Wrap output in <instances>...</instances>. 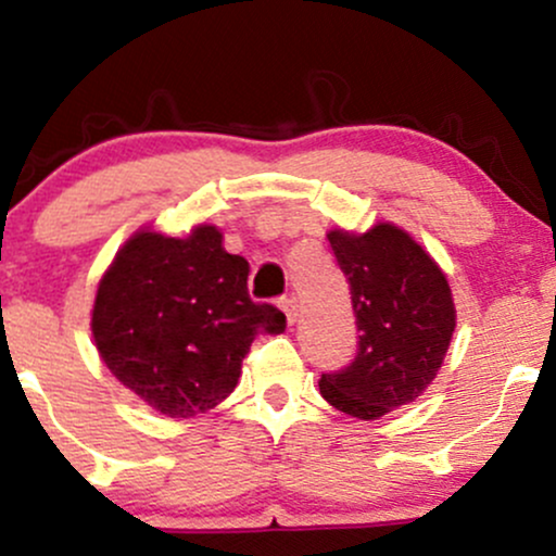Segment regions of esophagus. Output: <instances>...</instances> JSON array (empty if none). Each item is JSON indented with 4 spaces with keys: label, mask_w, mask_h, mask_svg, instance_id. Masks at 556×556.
<instances>
[{
    "label": "esophagus",
    "mask_w": 556,
    "mask_h": 556,
    "mask_svg": "<svg viewBox=\"0 0 556 556\" xmlns=\"http://www.w3.org/2000/svg\"><path fill=\"white\" fill-rule=\"evenodd\" d=\"M279 308L285 311L287 324H295V318H298V303H295V298H282V300H279Z\"/></svg>",
    "instance_id": "esophagus-1"
}]
</instances>
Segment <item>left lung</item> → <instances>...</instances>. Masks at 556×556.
Returning a JSON list of instances; mask_svg holds the SVG:
<instances>
[{
	"label": "left lung",
	"mask_w": 556,
	"mask_h": 556,
	"mask_svg": "<svg viewBox=\"0 0 556 556\" xmlns=\"http://www.w3.org/2000/svg\"><path fill=\"white\" fill-rule=\"evenodd\" d=\"M327 238L361 334L355 361L321 374L318 389L337 410L376 420L416 402L437 379L455 331V300L437 261L405 229L379 222L368 232L331 229Z\"/></svg>",
	"instance_id": "1"
}]
</instances>
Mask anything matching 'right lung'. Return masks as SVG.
I'll use <instances>...</instances> for the list:
<instances>
[{
  "mask_svg": "<svg viewBox=\"0 0 556 556\" xmlns=\"http://www.w3.org/2000/svg\"><path fill=\"white\" fill-rule=\"evenodd\" d=\"M248 261L214 225L185 238L143 227L117 251L96 290L91 331L119 384L167 418H193L238 387L258 331L287 318L248 295Z\"/></svg>",
  "mask_w": 556,
  "mask_h": 556,
  "instance_id": "right-lung-1",
  "label": "right lung"
}]
</instances>
